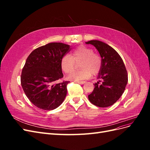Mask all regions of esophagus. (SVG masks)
I'll return each mask as SVG.
<instances>
[{
    "label": "esophagus",
    "mask_w": 150,
    "mask_h": 150,
    "mask_svg": "<svg viewBox=\"0 0 150 150\" xmlns=\"http://www.w3.org/2000/svg\"><path fill=\"white\" fill-rule=\"evenodd\" d=\"M77 83H78L79 84H84L86 82H85V81H78Z\"/></svg>",
    "instance_id": "34e87169"
}]
</instances>
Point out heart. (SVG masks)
Instances as JSON below:
<instances>
[{
	"instance_id": "heart-1",
	"label": "heart",
	"mask_w": 150,
	"mask_h": 150,
	"mask_svg": "<svg viewBox=\"0 0 150 150\" xmlns=\"http://www.w3.org/2000/svg\"><path fill=\"white\" fill-rule=\"evenodd\" d=\"M76 62L80 63H79V67L81 69L73 71ZM60 65L62 70L65 73L69 74L73 71L68 76V79L79 81L88 79L91 74H97L101 70L102 61L101 57L98 54L94 53L91 48L80 46L72 52L71 56L69 55L63 56Z\"/></svg>"
}]
</instances>
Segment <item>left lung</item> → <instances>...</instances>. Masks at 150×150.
Here are the masks:
<instances>
[{
    "mask_svg": "<svg viewBox=\"0 0 150 150\" xmlns=\"http://www.w3.org/2000/svg\"><path fill=\"white\" fill-rule=\"evenodd\" d=\"M86 44L96 47L102 61V66L98 76L100 80L94 85L93 91L88 95L90 102L94 105L106 108L115 104L124 93L128 83V73L122 58L115 50L100 40H92Z\"/></svg>",
    "mask_w": 150,
    "mask_h": 150,
    "instance_id": "obj_1",
    "label": "left lung"
}]
</instances>
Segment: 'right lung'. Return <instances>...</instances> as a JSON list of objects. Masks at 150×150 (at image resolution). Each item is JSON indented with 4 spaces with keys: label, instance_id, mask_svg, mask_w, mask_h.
<instances>
[{
    "label": "right lung",
    "instance_id": "right-lung-1",
    "mask_svg": "<svg viewBox=\"0 0 150 150\" xmlns=\"http://www.w3.org/2000/svg\"><path fill=\"white\" fill-rule=\"evenodd\" d=\"M69 45L51 42L32 52L22 69L21 81L29 101L44 110H53L64 101L69 81L56 83L63 78L61 60Z\"/></svg>",
    "mask_w": 150,
    "mask_h": 150
}]
</instances>
